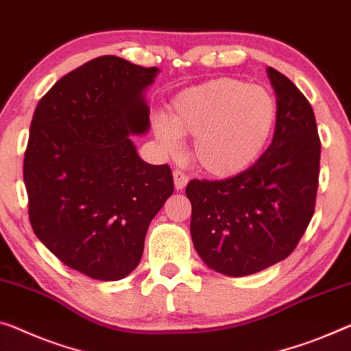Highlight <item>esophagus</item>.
Returning a JSON list of instances; mask_svg holds the SVG:
<instances>
[{"label":"esophagus","mask_w":351,"mask_h":351,"mask_svg":"<svg viewBox=\"0 0 351 351\" xmlns=\"http://www.w3.org/2000/svg\"><path fill=\"white\" fill-rule=\"evenodd\" d=\"M172 177H174V186H176V190L177 191H182L183 188L186 186V183H188V177L183 174L182 171H179V169H176L174 172H172Z\"/></svg>","instance_id":"esophagus-1"}]
</instances>
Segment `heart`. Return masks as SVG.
Segmentation results:
<instances>
[{"mask_svg":"<svg viewBox=\"0 0 351 351\" xmlns=\"http://www.w3.org/2000/svg\"><path fill=\"white\" fill-rule=\"evenodd\" d=\"M278 101L263 86L215 78L180 90L168 117L154 122L163 152H179L180 136H193L191 157L204 172L226 179L251 168L271 139Z\"/></svg>","mask_w":351,"mask_h":351,"instance_id":"heart-1","label":"heart"}]
</instances>
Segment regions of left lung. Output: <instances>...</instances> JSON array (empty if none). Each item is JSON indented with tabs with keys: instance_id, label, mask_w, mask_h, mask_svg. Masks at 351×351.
Returning <instances> with one entry per match:
<instances>
[{
	"instance_id": "left-lung-1",
	"label": "left lung",
	"mask_w": 351,
	"mask_h": 351,
	"mask_svg": "<svg viewBox=\"0 0 351 351\" xmlns=\"http://www.w3.org/2000/svg\"><path fill=\"white\" fill-rule=\"evenodd\" d=\"M278 101L269 147L251 168L219 182L191 180V240L210 269L247 276L284 261L315 208L320 139L314 111L300 89L267 69Z\"/></svg>"
}]
</instances>
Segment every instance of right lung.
Masks as SVG:
<instances>
[{
    "label": "right lung",
    "mask_w": 351,
    "mask_h": 351,
    "mask_svg": "<svg viewBox=\"0 0 351 351\" xmlns=\"http://www.w3.org/2000/svg\"><path fill=\"white\" fill-rule=\"evenodd\" d=\"M160 70L100 56L62 77L32 116L23 179L29 219L67 267L119 281L138 267L150 221L172 191L130 136L150 128L145 90Z\"/></svg>",
    "instance_id": "right-lung-1"
}]
</instances>
